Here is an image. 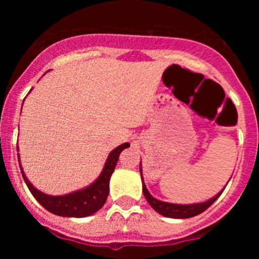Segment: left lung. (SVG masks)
<instances>
[{
	"label": "left lung",
	"mask_w": 259,
	"mask_h": 259,
	"mask_svg": "<svg viewBox=\"0 0 259 259\" xmlns=\"http://www.w3.org/2000/svg\"><path fill=\"white\" fill-rule=\"evenodd\" d=\"M140 174H141V179H143V170H141V162H140ZM228 184V183H227ZM226 188V187H224ZM224 188L222 189L219 193H217L212 198L205 201V202L200 203H189V205H180V203H171V202H164V201L157 200L149 193V191L146 189L145 184H144L143 179V192L144 196H145L146 201L149 202L150 206L155 210L157 212H159L163 217H167V218H175V219H185V218H192V217H196V215L201 214L209 206H211L215 201L218 200V197L223 193Z\"/></svg>",
	"instance_id": "obj_1"
}]
</instances>
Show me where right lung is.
<instances>
[{
    "mask_svg": "<svg viewBox=\"0 0 259 259\" xmlns=\"http://www.w3.org/2000/svg\"><path fill=\"white\" fill-rule=\"evenodd\" d=\"M128 146H130V144L124 143L122 145L116 146L115 149L110 152L101 174L98 175V178L92 184L83 189H79V191L63 194V196H52V194H47L44 192L38 191L27 179L26 174H24L22 168V164L19 163L20 171H22L23 179L26 182L31 193L33 194V197L48 211L59 215V217L84 218V217H89V215L95 214L96 211H98L105 205L107 196H109L110 178H111L114 170H115L119 154ZM18 161L20 162L19 154H18Z\"/></svg>",
    "mask_w": 259,
    "mask_h": 259,
    "instance_id": "add662e5",
    "label": "right lung"
}]
</instances>
